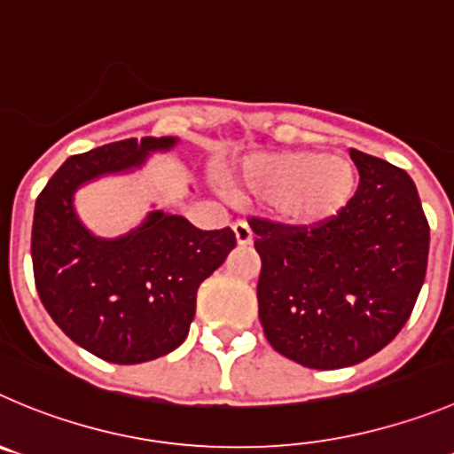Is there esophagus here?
I'll return each instance as SVG.
<instances>
[{
  "instance_id": "1",
  "label": "esophagus",
  "mask_w": 454,
  "mask_h": 454,
  "mask_svg": "<svg viewBox=\"0 0 454 454\" xmlns=\"http://www.w3.org/2000/svg\"><path fill=\"white\" fill-rule=\"evenodd\" d=\"M232 232H235V239L239 247H248L253 241V231L251 226H248L247 222H235V226H232Z\"/></svg>"
}]
</instances>
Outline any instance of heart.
<instances>
[{
    "instance_id": "1",
    "label": "heart",
    "mask_w": 454,
    "mask_h": 454,
    "mask_svg": "<svg viewBox=\"0 0 454 454\" xmlns=\"http://www.w3.org/2000/svg\"><path fill=\"white\" fill-rule=\"evenodd\" d=\"M354 190L356 169L345 156L311 150L253 154L241 160L232 179V192L270 197L275 217L295 228H317L336 219Z\"/></svg>"
}]
</instances>
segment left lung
Segmentation results:
<instances>
[{"label": "left lung", "mask_w": 454, "mask_h": 454, "mask_svg": "<svg viewBox=\"0 0 454 454\" xmlns=\"http://www.w3.org/2000/svg\"><path fill=\"white\" fill-rule=\"evenodd\" d=\"M349 154L361 184L336 219L317 228L251 219L266 340L311 370H340L383 349L426 279L430 226L414 181L387 160Z\"/></svg>", "instance_id": "left-lung-1"}]
</instances>
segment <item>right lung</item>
Instances as JSON below:
<instances>
[{"label":"right lung","mask_w":454,"mask_h":454,"mask_svg":"<svg viewBox=\"0 0 454 454\" xmlns=\"http://www.w3.org/2000/svg\"><path fill=\"white\" fill-rule=\"evenodd\" d=\"M176 143L127 138L69 156L35 201L31 257L42 304L75 345L103 361L137 365L175 351L190 332L199 285L235 248L231 228L199 231L159 207L118 237L93 235L78 217L82 185L137 172Z\"/></svg>","instance_id":"right-lung-1"}]
</instances>
